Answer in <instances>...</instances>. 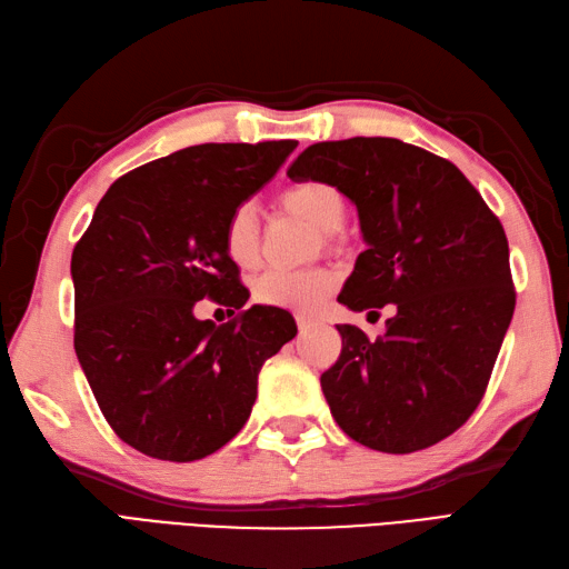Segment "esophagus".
I'll return each instance as SVG.
<instances>
[{"instance_id": "1", "label": "esophagus", "mask_w": 569, "mask_h": 569, "mask_svg": "<svg viewBox=\"0 0 569 569\" xmlns=\"http://www.w3.org/2000/svg\"><path fill=\"white\" fill-rule=\"evenodd\" d=\"M297 326H299V332H309L316 326V321H311V318H307V316H299Z\"/></svg>"}]
</instances>
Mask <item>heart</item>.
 <instances>
[{
    "label": "heart",
    "mask_w": 569,
    "mask_h": 569,
    "mask_svg": "<svg viewBox=\"0 0 569 569\" xmlns=\"http://www.w3.org/2000/svg\"><path fill=\"white\" fill-rule=\"evenodd\" d=\"M280 204L289 214L301 217L307 224L323 233V243L332 246V231H338L348 214V202L326 180H301L282 190ZM227 258L239 268H253L260 256V227L253 204L233 207L224 224ZM338 287V274L328 268H313L303 272H262L253 284L258 303L272 309H287L297 313H313Z\"/></svg>",
    "instance_id": "b5f03b06"
}]
</instances>
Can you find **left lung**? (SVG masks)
Here are the masks:
<instances>
[{
    "mask_svg": "<svg viewBox=\"0 0 569 569\" xmlns=\"http://www.w3.org/2000/svg\"><path fill=\"white\" fill-rule=\"evenodd\" d=\"M287 176L326 180L357 207L369 248L338 301L396 303L377 340L338 326L342 352L321 377L332 418L386 453L447 439L482 400L515 313L500 219L451 161L393 137L311 144Z\"/></svg>",
    "mask_w": 569,
    "mask_h": 569,
    "instance_id": "left-lung-1",
    "label": "left lung"
}]
</instances>
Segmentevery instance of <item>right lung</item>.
<instances>
[{"label":"right lung","mask_w":569,"mask_h":569,"mask_svg":"<svg viewBox=\"0 0 569 569\" xmlns=\"http://www.w3.org/2000/svg\"><path fill=\"white\" fill-rule=\"evenodd\" d=\"M295 149L198 144L149 161L108 188L74 246L79 365L113 432L151 459L198 461L237 437L260 367L297 336L292 316L258 303L221 326L192 313L204 297L248 301L227 217Z\"/></svg>","instance_id":"add662e5"}]
</instances>
